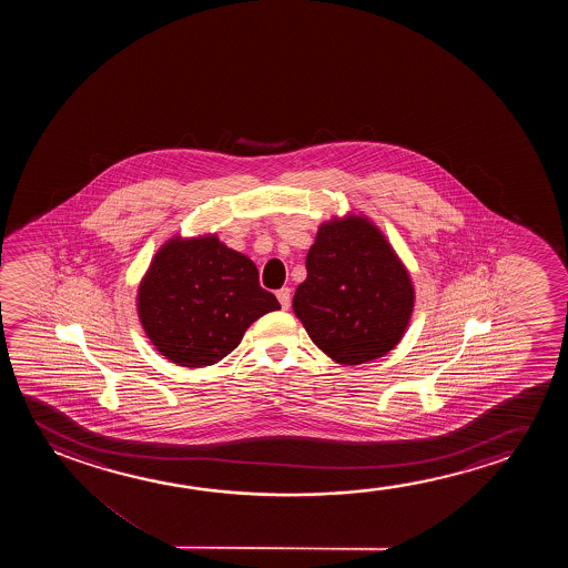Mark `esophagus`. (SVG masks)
<instances>
[{"mask_svg": "<svg viewBox=\"0 0 568 568\" xmlns=\"http://www.w3.org/2000/svg\"><path fill=\"white\" fill-rule=\"evenodd\" d=\"M277 298H280L281 308L287 311L288 306H291V288H280V291H277Z\"/></svg>", "mask_w": 568, "mask_h": 568, "instance_id": "34e87169", "label": "esophagus"}]
</instances>
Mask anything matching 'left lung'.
<instances>
[{
  "mask_svg": "<svg viewBox=\"0 0 568 568\" xmlns=\"http://www.w3.org/2000/svg\"><path fill=\"white\" fill-rule=\"evenodd\" d=\"M293 312L339 365L381 358L402 342L415 306L412 275L386 234L363 213L318 226Z\"/></svg>",
  "mask_w": 568,
  "mask_h": 568,
  "instance_id": "left-lung-1",
  "label": "left lung"
}]
</instances>
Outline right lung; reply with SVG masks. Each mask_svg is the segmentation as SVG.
<instances>
[{
  "label": "right lung",
  "mask_w": 568,
  "mask_h": 568,
  "mask_svg": "<svg viewBox=\"0 0 568 568\" xmlns=\"http://www.w3.org/2000/svg\"><path fill=\"white\" fill-rule=\"evenodd\" d=\"M280 308L275 295L260 287L256 264L217 234L169 239L138 288V316L149 342L174 365L190 368L215 365L257 318Z\"/></svg>",
  "instance_id": "obj_1"
}]
</instances>
